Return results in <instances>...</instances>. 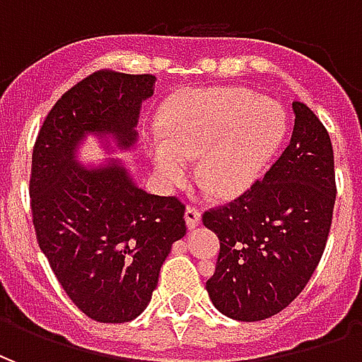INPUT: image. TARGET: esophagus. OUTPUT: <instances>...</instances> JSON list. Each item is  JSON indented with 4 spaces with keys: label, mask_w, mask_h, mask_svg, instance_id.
Listing matches in <instances>:
<instances>
[{
    "label": "esophagus",
    "mask_w": 362,
    "mask_h": 362,
    "mask_svg": "<svg viewBox=\"0 0 362 362\" xmlns=\"http://www.w3.org/2000/svg\"><path fill=\"white\" fill-rule=\"evenodd\" d=\"M184 219H186V225H188L189 230H194L199 225V221H202V213L197 211L196 207H186Z\"/></svg>",
    "instance_id": "1"
}]
</instances>
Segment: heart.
I'll return each mask as SVG.
<instances>
[{
	"label": "heart",
	"instance_id": "1",
	"mask_svg": "<svg viewBox=\"0 0 362 362\" xmlns=\"http://www.w3.org/2000/svg\"><path fill=\"white\" fill-rule=\"evenodd\" d=\"M283 104L248 89H199L180 96L147 141L153 173L165 188L196 180L213 197L228 199L250 189L285 141Z\"/></svg>",
	"mask_w": 362,
	"mask_h": 362
}]
</instances>
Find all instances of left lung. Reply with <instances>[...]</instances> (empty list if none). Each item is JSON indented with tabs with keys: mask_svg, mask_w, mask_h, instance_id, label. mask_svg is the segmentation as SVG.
<instances>
[{
	"mask_svg": "<svg viewBox=\"0 0 362 362\" xmlns=\"http://www.w3.org/2000/svg\"><path fill=\"white\" fill-rule=\"evenodd\" d=\"M291 143L248 192L204 213L221 252L205 283L215 308L240 322L277 314L300 295L326 248L335 204L334 149L326 127L293 103Z\"/></svg>",
	"mask_w": 362,
	"mask_h": 362,
	"instance_id": "left-lung-1",
	"label": "left lung"
}]
</instances>
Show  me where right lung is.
I'll return each instance as SVG.
<instances>
[{
	"label": "right lung",
	"mask_w": 362,
	"mask_h": 362,
	"mask_svg": "<svg viewBox=\"0 0 362 362\" xmlns=\"http://www.w3.org/2000/svg\"><path fill=\"white\" fill-rule=\"evenodd\" d=\"M155 81V75H89L54 104L33 151L38 246L75 306L103 324L129 322L147 308L163 262L186 235L176 197L139 188L119 158L79 160L90 135L106 155L135 149L141 104Z\"/></svg>",
	"instance_id": "right-lung-1"
}]
</instances>
